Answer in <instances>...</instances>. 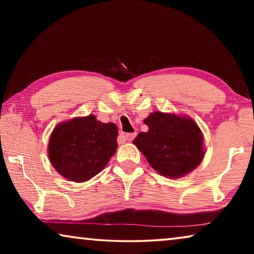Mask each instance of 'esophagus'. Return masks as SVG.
Instances as JSON below:
<instances>
[{
    "label": "esophagus",
    "instance_id": "obj_1",
    "mask_svg": "<svg viewBox=\"0 0 254 254\" xmlns=\"http://www.w3.org/2000/svg\"><path fill=\"white\" fill-rule=\"evenodd\" d=\"M135 135H136V133H135V132H133V133H127V134H126V137H127V140H128V141H132V140L134 139V137H135Z\"/></svg>",
    "mask_w": 254,
    "mask_h": 254
}]
</instances>
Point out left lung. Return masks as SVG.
I'll return each instance as SVG.
<instances>
[{
  "mask_svg": "<svg viewBox=\"0 0 254 254\" xmlns=\"http://www.w3.org/2000/svg\"><path fill=\"white\" fill-rule=\"evenodd\" d=\"M149 130L133 140L159 174L179 178L198 167L204 158V137L192 119L153 112L144 120Z\"/></svg>",
  "mask_w": 254,
  "mask_h": 254,
  "instance_id": "obj_1",
  "label": "left lung"
}]
</instances>
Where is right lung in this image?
Returning <instances> with one entry per match:
<instances>
[{"label": "right lung", "instance_id": "right-lung-1", "mask_svg": "<svg viewBox=\"0 0 254 254\" xmlns=\"http://www.w3.org/2000/svg\"><path fill=\"white\" fill-rule=\"evenodd\" d=\"M118 127L95 115L59 123L51 133L48 156L64 178L83 183L101 173L118 148Z\"/></svg>", "mask_w": 254, "mask_h": 254}]
</instances>
